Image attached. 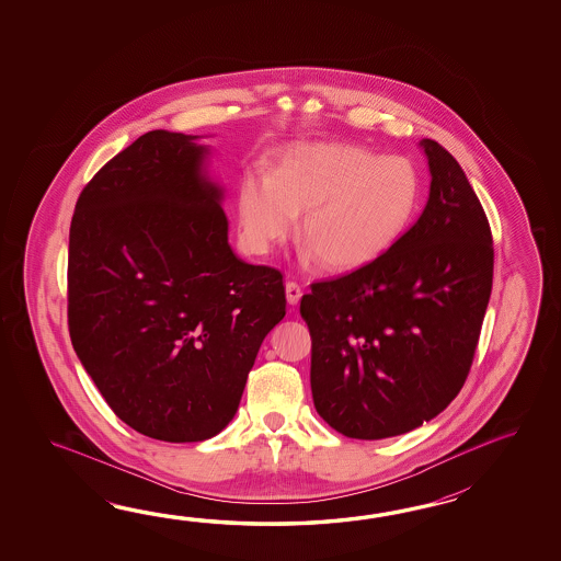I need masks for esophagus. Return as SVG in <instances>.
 Wrapping results in <instances>:
<instances>
[{"label":"esophagus","mask_w":561,"mask_h":561,"mask_svg":"<svg viewBox=\"0 0 561 561\" xmlns=\"http://www.w3.org/2000/svg\"><path fill=\"white\" fill-rule=\"evenodd\" d=\"M286 290V302L288 305H298V300H300V297H302V290H300V286L297 285V283H286L285 286Z\"/></svg>","instance_id":"34e87169"}]
</instances>
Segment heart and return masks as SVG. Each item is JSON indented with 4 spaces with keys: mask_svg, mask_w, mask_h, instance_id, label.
Listing matches in <instances>:
<instances>
[{
    "mask_svg": "<svg viewBox=\"0 0 561 561\" xmlns=\"http://www.w3.org/2000/svg\"><path fill=\"white\" fill-rule=\"evenodd\" d=\"M421 201V172L405 156L355 144H298L271 176L249 170L240 180V240L252 254H268L302 215V256L329 271H355L405 234Z\"/></svg>",
    "mask_w": 561,
    "mask_h": 561,
    "instance_id": "obj_1",
    "label": "heart"
}]
</instances>
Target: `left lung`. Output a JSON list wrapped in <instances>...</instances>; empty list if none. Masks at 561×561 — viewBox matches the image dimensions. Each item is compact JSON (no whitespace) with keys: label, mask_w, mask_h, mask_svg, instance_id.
I'll return each mask as SVG.
<instances>
[{"label":"left lung","mask_w":561,"mask_h":561,"mask_svg":"<svg viewBox=\"0 0 561 561\" xmlns=\"http://www.w3.org/2000/svg\"><path fill=\"white\" fill-rule=\"evenodd\" d=\"M430 198L389 251L351 275L310 285L314 409L351 439L417 430L461 391L493 283L488 216L463 168L423 138Z\"/></svg>","instance_id":"obj_1"}]
</instances>
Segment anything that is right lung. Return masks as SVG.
<instances>
[{"instance_id": "obj_1", "label": "right lung", "mask_w": 561, "mask_h": 561, "mask_svg": "<svg viewBox=\"0 0 561 561\" xmlns=\"http://www.w3.org/2000/svg\"><path fill=\"white\" fill-rule=\"evenodd\" d=\"M201 138L146 131L88 182L70 227L73 351L126 425L168 443L227 427L286 307L283 275L230 249Z\"/></svg>"}]
</instances>
